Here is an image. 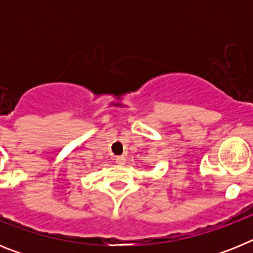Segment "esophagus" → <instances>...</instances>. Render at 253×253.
<instances>
[{
    "label": "esophagus",
    "instance_id": "esophagus-1",
    "mask_svg": "<svg viewBox=\"0 0 253 253\" xmlns=\"http://www.w3.org/2000/svg\"><path fill=\"white\" fill-rule=\"evenodd\" d=\"M125 161H126V158H125L124 156H119V157L115 158V162L118 163V165H124Z\"/></svg>",
    "mask_w": 253,
    "mask_h": 253
}]
</instances>
